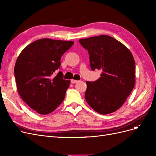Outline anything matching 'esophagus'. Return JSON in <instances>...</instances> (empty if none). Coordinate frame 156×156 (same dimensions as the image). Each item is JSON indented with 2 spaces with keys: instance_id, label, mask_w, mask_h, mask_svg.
I'll use <instances>...</instances> for the list:
<instances>
[{
  "instance_id": "obj_1",
  "label": "esophagus",
  "mask_w": 156,
  "mask_h": 156,
  "mask_svg": "<svg viewBox=\"0 0 156 156\" xmlns=\"http://www.w3.org/2000/svg\"><path fill=\"white\" fill-rule=\"evenodd\" d=\"M77 82H78V81H77V80H74V79L71 80V83H72V84H75Z\"/></svg>"
}]
</instances>
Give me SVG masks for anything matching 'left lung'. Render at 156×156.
I'll use <instances>...</instances> for the list:
<instances>
[{
    "label": "left lung",
    "mask_w": 156,
    "mask_h": 156,
    "mask_svg": "<svg viewBox=\"0 0 156 156\" xmlns=\"http://www.w3.org/2000/svg\"><path fill=\"white\" fill-rule=\"evenodd\" d=\"M89 54L91 69L101 71L95 81H87L85 100L101 115L124 104L135 85V64L130 51L114 37L101 35L79 40Z\"/></svg>",
    "instance_id": "obj_1"
}]
</instances>
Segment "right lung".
I'll return each mask as SVG.
<instances>
[{
	"label": "right lung",
	"mask_w": 156,
	"mask_h": 156,
	"mask_svg": "<svg viewBox=\"0 0 156 156\" xmlns=\"http://www.w3.org/2000/svg\"><path fill=\"white\" fill-rule=\"evenodd\" d=\"M73 41L43 38L32 42L19 55L14 68L17 88L27 104L41 115L55 111L64 100L69 81L58 72L60 58Z\"/></svg>",
	"instance_id": "right-lung-1"
}]
</instances>
